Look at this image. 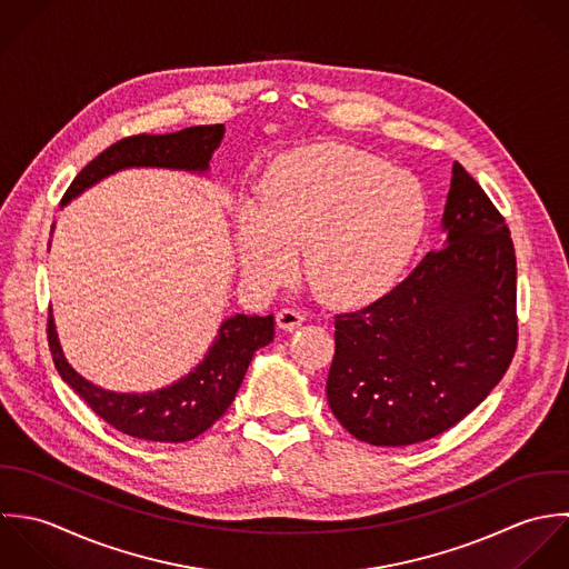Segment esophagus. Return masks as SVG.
Masks as SVG:
<instances>
[{
    "label": "esophagus",
    "instance_id": "1",
    "mask_svg": "<svg viewBox=\"0 0 569 569\" xmlns=\"http://www.w3.org/2000/svg\"><path fill=\"white\" fill-rule=\"evenodd\" d=\"M303 321H306V317H303L299 310L283 308V310H279V312H277V326H279L283 332H292V330H297Z\"/></svg>",
    "mask_w": 569,
    "mask_h": 569
}]
</instances>
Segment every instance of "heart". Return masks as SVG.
<instances>
[{"mask_svg": "<svg viewBox=\"0 0 569 569\" xmlns=\"http://www.w3.org/2000/svg\"><path fill=\"white\" fill-rule=\"evenodd\" d=\"M418 178L345 144H315L279 158L257 202L237 213L241 270L277 286L303 248V274L328 303L356 308L400 277L427 227Z\"/></svg>", "mask_w": 569, "mask_h": 569, "instance_id": "heart-1", "label": "heart"}]
</instances>
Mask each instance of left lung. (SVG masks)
I'll use <instances>...</instances> for the list:
<instances>
[{
  "instance_id": "obj_1",
  "label": "left lung",
  "mask_w": 569,
  "mask_h": 569,
  "mask_svg": "<svg viewBox=\"0 0 569 569\" xmlns=\"http://www.w3.org/2000/svg\"><path fill=\"white\" fill-rule=\"evenodd\" d=\"M440 250L371 306L339 315L328 402L373 447L431 440L503 378L517 349V259L510 230L455 162Z\"/></svg>"
}]
</instances>
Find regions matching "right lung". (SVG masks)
I'll use <instances>...</instances> for the list:
<instances>
[{"instance_id": "obj_1", "label": "right lung", "mask_w": 569, "mask_h": 569, "mask_svg": "<svg viewBox=\"0 0 569 569\" xmlns=\"http://www.w3.org/2000/svg\"><path fill=\"white\" fill-rule=\"evenodd\" d=\"M224 131V124H198L164 136L140 133L122 138L81 169L61 207L124 169H171L207 176ZM272 339V315H234L222 321L209 351L187 376L156 391L120 393L90 382L68 362L52 312L48 317V342L59 376L99 418L124 436L147 442H189L211 429L234 400L254 351Z\"/></svg>"}]
</instances>
